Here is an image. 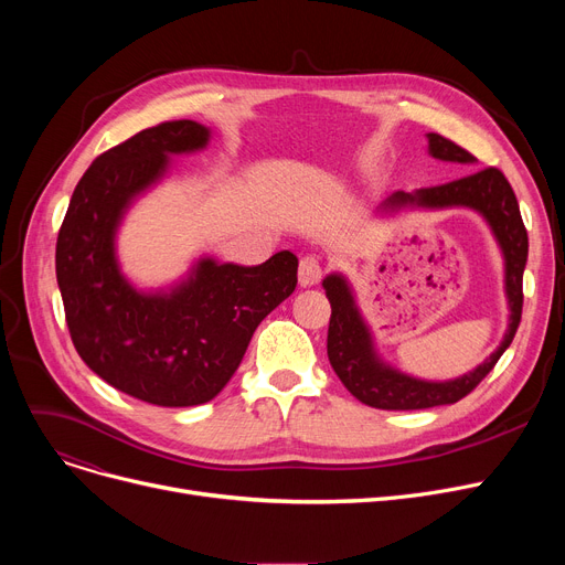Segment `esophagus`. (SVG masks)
<instances>
[{
  "instance_id": "34e87169",
  "label": "esophagus",
  "mask_w": 565,
  "mask_h": 565,
  "mask_svg": "<svg viewBox=\"0 0 565 565\" xmlns=\"http://www.w3.org/2000/svg\"><path fill=\"white\" fill-rule=\"evenodd\" d=\"M322 279V260L316 254H307L300 260V284L313 286Z\"/></svg>"
}]
</instances>
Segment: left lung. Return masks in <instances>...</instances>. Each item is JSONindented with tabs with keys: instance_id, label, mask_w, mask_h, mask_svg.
I'll use <instances>...</instances> for the list:
<instances>
[{
	"instance_id": "obj_1",
	"label": "left lung",
	"mask_w": 565,
	"mask_h": 565,
	"mask_svg": "<svg viewBox=\"0 0 565 565\" xmlns=\"http://www.w3.org/2000/svg\"><path fill=\"white\" fill-rule=\"evenodd\" d=\"M428 148L430 156L439 160L460 164L473 162V156L465 151L462 146L437 132L428 135ZM412 203L426 207L467 205L473 207V211H479L488 220L501 245L503 258H507V295L511 305V322L501 345L479 369H473L471 373L449 382H424L384 366L375 358L371 334L358 307H354L348 284L339 275L328 277L322 281V286L332 305L328 330L330 364L354 398L377 409H426L435 405L458 403L460 398L477 390L479 382L494 369L503 350L511 345L522 318V275L529 254V237L520 215L515 192L507 181V175L497 167H488L481 171H471L451 183L422 188L414 194L394 192L384 201V207H401Z\"/></svg>"
}]
</instances>
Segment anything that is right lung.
<instances>
[{
	"label": "right lung",
	"instance_id": "1",
	"mask_svg": "<svg viewBox=\"0 0 565 565\" xmlns=\"http://www.w3.org/2000/svg\"><path fill=\"white\" fill-rule=\"evenodd\" d=\"M196 121H164L100 153L84 171L56 237V281L73 345L114 390L151 405L213 401L241 366L260 320L298 286V256L243 267L205 258L169 295H141L118 273L114 231L169 153L203 148Z\"/></svg>",
	"mask_w": 565,
	"mask_h": 565
}]
</instances>
